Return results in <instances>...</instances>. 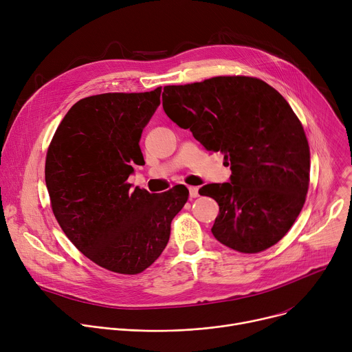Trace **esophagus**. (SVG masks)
Segmentation results:
<instances>
[{"label": "esophagus", "mask_w": 352, "mask_h": 352, "mask_svg": "<svg viewBox=\"0 0 352 352\" xmlns=\"http://www.w3.org/2000/svg\"><path fill=\"white\" fill-rule=\"evenodd\" d=\"M188 192H190V197H191V199L199 197V187H194V186L188 187Z\"/></svg>", "instance_id": "esophagus-1"}]
</instances>
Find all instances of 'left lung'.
Wrapping results in <instances>:
<instances>
[{"mask_svg": "<svg viewBox=\"0 0 352 352\" xmlns=\"http://www.w3.org/2000/svg\"><path fill=\"white\" fill-rule=\"evenodd\" d=\"M162 104L172 122L230 164L229 182L199 190L219 206L215 239L242 253L281 241L305 204L310 170L309 144L288 102L257 78L215 76L165 87Z\"/></svg>", "mask_w": 352, "mask_h": 352, "instance_id": "left-lung-1", "label": "left lung"}]
</instances>
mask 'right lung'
I'll use <instances>...</instances> for the list:
<instances>
[{
  "instance_id": "add662e5",
  "label": "right lung",
  "mask_w": 352,
  "mask_h": 352,
  "mask_svg": "<svg viewBox=\"0 0 352 352\" xmlns=\"http://www.w3.org/2000/svg\"><path fill=\"white\" fill-rule=\"evenodd\" d=\"M161 92L78 100L47 151L46 186L57 222L82 254L119 274H138L161 256L188 199L183 184L156 194L127 183L133 166L145 164L140 140Z\"/></svg>"
}]
</instances>
